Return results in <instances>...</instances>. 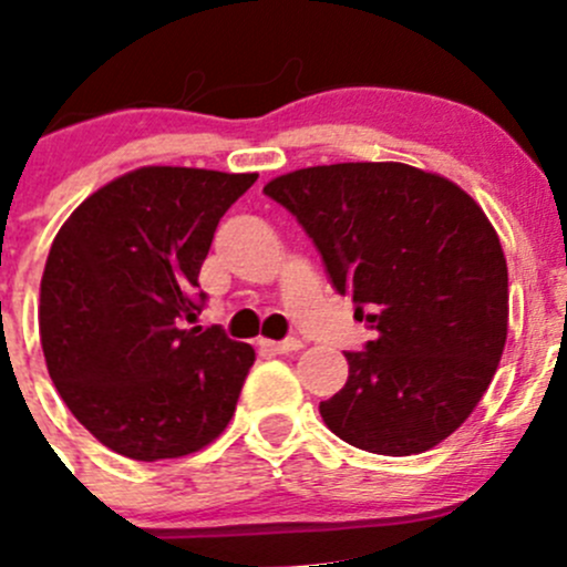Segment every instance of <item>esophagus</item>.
<instances>
[{"label":"esophagus","mask_w":567,"mask_h":567,"mask_svg":"<svg viewBox=\"0 0 567 567\" xmlns=\"http://www.w3.org/2000/svg\"><path fill=\"white\" fill-rule=\"evenodd\" d=\"M260 349L271 351V354H290V351L301 349L299 338H288V340H260Z\"/></svg>","instance_id":"obj_1"}]
</instances>
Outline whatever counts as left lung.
Instances as JSON below:
<instances>
[{"label":"left lung","mask_w":567,"mask_h":567,"mask_svg":"<svg viewBox=\"0 0 567 567\" xmlns=\"http://www.w3.org/2000/svg\"><path fill=\"white\" fill-rule=\"evenodd\" d=\"M262 194L305 227L354 318L349 379L321 417L362 452L410 457L446 441L485 395L507 340L502 244L482 207L406 163H334L282 174Z\"/></svg>","instance_id":"1"}]
</instances>
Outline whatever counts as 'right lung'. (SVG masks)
<instances>
[{"instance_id":"1","label":"right lung","mask_w":567,"mask_h":567,"mask_svg":"<svg viewBox=\"0 0 567 567\" xmlns=\"http://www.w3.org/2000/svg\"><path fill=\"white\" fill-rule=\"evenodd\" d=\"M255 179L144 166L60 227L41 279L43 357L65 406L115 454L185 457L227 430L255 349L188 323L218 221Z\"/></svg>"}]
</instances>
